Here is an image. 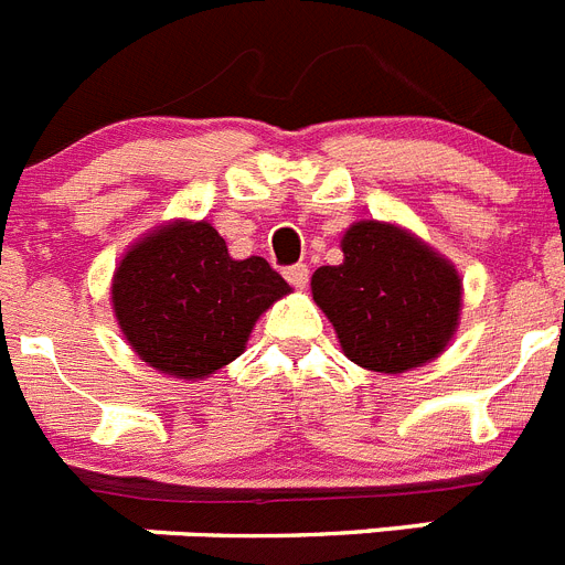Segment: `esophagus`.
I'll return each instance as SVG.
<instances>
[{
    "instance_id": "34e87169",
    "label": "esophagus",
    "mask_w": 565,
    "mask_h": 565,
    "mask_svg": "<svg viewBox=\"0 0 565 565\" xmlns=\"http://www.w3.org/2000/svg\"><path fill=\"white\" fill-rule=\"evenodd\" d=\"M286 279L291 282L294 288H306L308 286V277H311V271H308L306 263H297V266H288L286 271Z\"/></svg>"
}]
</instances>
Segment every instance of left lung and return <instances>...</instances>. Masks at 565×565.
<instances>
[{"label":"left lung","mask_w":565,"mask_h":565,"mask_svg":"<svg viewBox=\"0 0 565 565\" xmlns=\"http://www.w3.org/2000/svg\"><path fill=\"white\" fill-rule=\"evenodd\" d=\"M344 259L311 277L313 302L344 356L376 373L433 362L458 328L456 266L393 223L359 221L342 237Z\"/></svg>","instance_id":"left-lung-1"}]
</instances>
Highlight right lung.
I'll list each match as a JSON object with an SVG mask.
<instances>
[{"instance_id": "right-lung-1", "label": "right lung", "mask_w": 565, "mask_h": 565, "mask_svg": "<svg viewBox=\"0 0 565 565\" xmlns=\"http://www.w3.org/2000/svg\"><path fill=\"white\" fill-rule=\"evenodd\" d=\"M288 291L263 257L234 259L212 223L174 221L124 254L113 311L149 367L203 379L246 351L259 313Z\"/></svg>"}]
</instances>
